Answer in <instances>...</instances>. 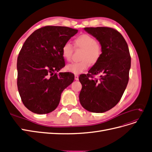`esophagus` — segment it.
<instances>
[{"label": "esophagus", "mask_w": 152, "mask_h": 152, "mask_svg": "<svg viewBox=\"0 0 152 152\" xmlns=\"http://www.w3.org/2000/svg\"><path fill=\"white\" fill-rule=\"evenodd\" d=\"M75 80H79V75H75Z\"/></svg>", "instance_id": "34e87169"}]
</instances>
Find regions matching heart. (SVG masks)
Segmentation results:
<instances>
[{"instance_id":"obj_1","label":"heart","mask_w":152,"mask_h":152,"mask_svg":"<svg viewBox=\"0 0 152 152\" xmlns=\"http://www.w3.org/2000/svg\"><path fill=\"white\" fill-rule=\"evenodd\" d=\"M74 44L75 47L84 49L81 55L82 60L69 64L66 66V69L77 75L88 68L91 63L94 64L99 60L102 54V48L93 36L86 34L76 37ZM73 50V46L70 42H67L63 44L61 52L63 58L66 61H70L72 59Z\"/></svg>"}]
</instances>
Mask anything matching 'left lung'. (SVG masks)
Listing matches in <instances>:
<instances>
[{"instance_id":"obj_1","label":"left lung","mask_w":152,"mask_h":152,"mask_svg":"<svg viewBox=\"0 0 152 152\" xmlns=\"http://www.w3.org/2000/svg\"><path fill=\"white\" fill-rule=\"evenodd\" d=\"M84 30L97 39L102 48L99 60L79 79L81 105L87 111L103 113L121 100L128 81L131 56L126 41L115 29L109 27H87ZM102 74L99 80L93 75Z\"/></svg>"}]
</instances>
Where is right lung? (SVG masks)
<instances>
[{"instance_id":"right-lung-1","label":"right lung","mask_w":152,"mask_h":152,"mask_svg":"<svg viewBox=\"0 0 152 152\" xmlns=\"http://www.w3.org/2000/svg\"><path fill=\"white\" fill-rule=\"evenodd\" d=\"M78 32L66 26H46L34 31L18 57L17 86L21 101L37 114L57 108L63 91L74 80L70 72H59L65 66L63 44Z\"/></svg>"}]
</instances>
